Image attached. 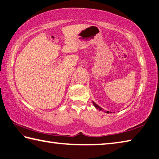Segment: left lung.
I'll return each mask as SVG.
<instances>
[{
    "label": "left lung",
    "mask_w": 159,
    "mask_h": 159,
    "mask_svg": "<svg viewBox=\"0 0 159 159\" xmlns=\"http://www.w3.org/2000/svg\"><path fill=\"white\" fill-rule=\"evenodd\" d=\"M92 103H93V105L94 106V107L96 108L97 109L99 110V111H103V109H102V108L100 107V106H98V105L97 104V103H95L94 102H92ZM106 113H109V112H109V111H106Z\"/></svg>",
    "instance_id": "left-lung-1"
}]
</instances>
